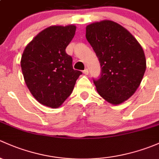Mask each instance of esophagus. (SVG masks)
<instances>
[{"mask_svg":"<svg viewBox=\"0 0 159 159\" xmlns=\"http://www.w3.org/2000/svg\"><path fill=\"white\" fill-rule=\"evenodd\" d=\"M83 73L86 75L89 74V70H88V69H85V70H83Z\"/></svg>","mask_w":159,"mask_h":159,"instance_id":"1","label":"esophagus"}]
</instances>
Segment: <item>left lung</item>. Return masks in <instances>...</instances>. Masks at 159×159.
<instances>
[{"label":"left lung","instance_id":"left-lung-1","mask_svg":"<svg viewBox=\"0 0 159 159\" xmlns=\"http://www.w3.org/2000/svg\"><path fill=\"white\" fill-rule=\"evenodd\" d=\"M86 37L101 66L100 77L93 80L96 90L109 103H122L135 93L145 74L142 46L125 27L109 20L86 26Z\"/></svg>","mask_w":159,"mask_h":159}]
</instances>
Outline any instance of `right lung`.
Instances as JSON below:
<instances>
[{
	"mask_svg": "<svg viewBox=\"0 0 159 159\" xmlns=\"http://www.w3.org/2000/svg\"><path fill=\"white\" fill-rule=\"evenodd\" d=\"M76 27L53 25L39 33L27 45L20 60L24 81L40 104L56 109L73 90L82 72L73 70L66 53Z\"/></svg>",
	"mask_w": 159,
	"mask_h": 159,
	"instance_id": "add662e5",
	"label": "right lung"
}]
</instances>
